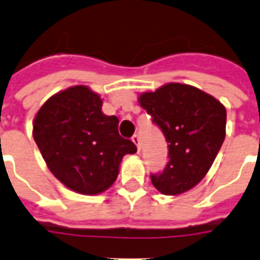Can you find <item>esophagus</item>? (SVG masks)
<instances>
[{
  "mask_svg": "<svg viewBox=\"0 0 260 260\" xmlns=\"http://www.w3.org/2000/svg\"><path fill=\"white\" fill-rule=\"evenodd\" d=\"M132 142L135 143L136 147H138V150H141V138L139 135H134L132 136Z\"/></svg>",
  "mask_w": 260,
  "mask_h": 260,
  "instance_id": "obj_1",
  "label": "esophagus"
}]
</instances>
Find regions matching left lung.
Instances as JSON below:
<instances>
[{
    "label": "left lung",
    "instance_id": "1",
    "mask_svg": "<svg viewBox=\"0 0 260 260\" xmlns=\"http://www.w3.org/2000/svg\"><path fill=\"white\" fill-rule=\"evenodd\" d=\"M169 143V161L150 174L164 195H180L199 184L225 138L227 113L221 103L193 86L167 83L139 97Z\"/></svg>",
    "mask_w": 260,
    "mask_h": 260
}]
</instances>
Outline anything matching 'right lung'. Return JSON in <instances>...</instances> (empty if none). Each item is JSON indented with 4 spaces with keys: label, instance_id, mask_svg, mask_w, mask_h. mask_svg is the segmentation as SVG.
Returning a JSON list of instances; mask_svg holds the SVG:
<instances>
[{
    "label": "right lung",
    "instance_id": "right-lung-1",
    "mask_svg": "<svg viewBox=\"0 0 260 260\" xmlns=\"http://www.w3.org/2000/svg\"><path fill=\"white\" fill-rule=\"evenodd\" d=\"M102 99L86 86L50 97L39 110L33 138L54 177L83 195L113 185L125 154L135 143L118 134V118L102 113Z\"/></svg>",
    "mask_w": 260,
    "mask_h": 260
}]
</instances>
